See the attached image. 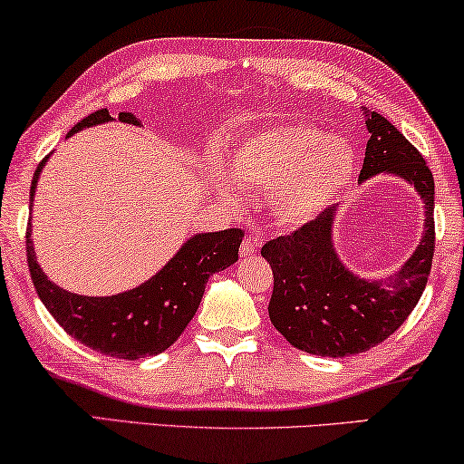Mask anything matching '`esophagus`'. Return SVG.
<instances>
[{
	"instance_id": "obj_1",
	"label": "esophagus",
	"mask_w": 464,
	"mask_h": 464,
	"mask_svg": "<svg viewBox=\"0 0 464 464\" xmlns=\"http://www.w3.org/2000/svg\"><path fill=\"white\" fill-rule=\"evenodd\" d=\"M262 245V238L260 237H254V234H249V237H245L243 245H240V256L246 257V256H254L257 249H260Z\"/></svg>"
}]
</instances>
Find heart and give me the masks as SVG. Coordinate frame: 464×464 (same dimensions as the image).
Listing matches in <instances>:
<instances>
[{"instance_id":"heart-1","label":"heart","mask_w":464,"mask_h":464,"mask_svg":"<svg viewBox=\"0 0 464 464\" xmlns=\"http://www.w3.org/2000/svg\"><path fill=\"white\" fill-rule=\"evenodd\" d=\"M353 166L356 151L345 138L303 123L257 131L227 160L234 183L273 191V213L285 226L320 215L347 188Z\"/></svg>"}]
</instances>
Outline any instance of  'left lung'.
<instances>
[{
  "label": "left lung",
  "mask_w": 464,
  "mask_h": 464,
  "mask_svg": "<svg viewBox=\"0 0 464 464\" xmlns=\"http://www.w3.org/2000/svg\"><path fill=\"white\" fill-rule=\"evenodd\" d=\"M369 142L360 180L379 172L409 180L422 196L424 237L386 281L352 275L333 245L334 207L262 246L275 276L268 315L287 343L315 356L343 358L386 341L422 296L435 256V180L422 153L382 114H366Z\"/></svg>",
  "instance_id": "obj_1"
}]
</instances>
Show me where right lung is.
Here are the masks:
<instances>
[{"label": "right lung", "mask_w": 464, "mask_h": 464, "mask_svg": "<svg viewBox=\"0 0 464 464\" xmlns=\"http://www.w3.org/2000/svg\"><path fill=\"white\" fill-rule=\"evenodd\" d=\"M106 121H112V117L106 108H102L76 123L68 136ZM119 121L140 125L131 112H119ZM46 160H42L35 168L32 189H29L32 200ZM243 237L245 232L240 227L196 234L147 284L114 296L95 298L72 294L53 284L35 262L32 226L27 227L25 238L34 287L59 326L78 343L104 356L138 360L161 353L183 334L200 306L208 276L238 260Z\"/></svg>", "instance_id": "obj_1"}]
</instances>
